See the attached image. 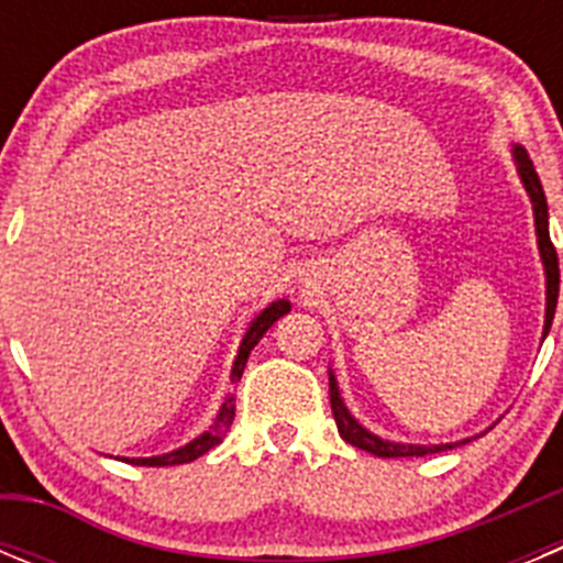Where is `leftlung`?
Segmentation results:
<instances>
[{
    "label": "left lung",
    "instance_id": "obj_1",
    "mask_svg": "<svg viewBox=\"0 0 563 563\" xmlns=\"http://www.w3.org/2000/svg\"><path fill=\"white\" fill-rule=\"evenodd\" d=\"M514 161L516 168H519V177L525 183V191L533 202V217H536V236H539V253L541 262H544V276H547V312H544V338L550 332V324H553L555 316V305H559V253H555L553 242H550V213H547V197L544 188H541L539 174H536L533 161H530V154L525 152L521 146L514 148ZM330 402H332V417H335L338 434L343 440L355 445L361 451H369V454L383 456V460H391V456H426V454H440V451H449L460 442H445V445H409V442H391V440H380L372 431H366L355 417L350 415V409L343 406L341 391H338V380L335 375L330 372ZM471 442V440H462Z\"/></svg>",
    "mask_w": 563,
    "mask_h": 563
}]
</instances>
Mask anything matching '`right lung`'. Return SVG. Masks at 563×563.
I'll return each mask as SVG.
<instances>
[{"instance_id":"right-lung-1","label":"right lung","mask_w":563,"mask_h":563,"mask_svg":"<svg viewBox=\"0 0 563 563\" xmlns=\"http://www.w3.org/2000/svg\"><path fill=\"white\" fill-rule=\"evenodd\" d=\"M287 312H290V301L278 298V301H273L271 307H265V310L253 318L251 327H247V332H245V338H242V343H239V355H236V361H233V369H231V383H239V377H242V372H245L247 355H251L253 346H256V343L262 341V335H265V332L276 324L278 318L287 316ZM233 411H236V406H233V397H225V402H222V409H220V415H217V420H213V426L208 431H202L197 440H191L188 445H183V449L172 451V454L132 456V460H126V462H132V465L163 467V465H183V462L197 460V456L208 454L213 445H220L222 437H225V431L231 429Z\"/></svg>"}]
</instances>
